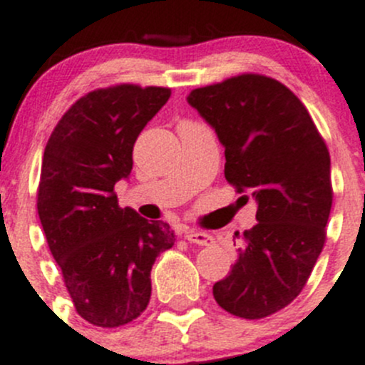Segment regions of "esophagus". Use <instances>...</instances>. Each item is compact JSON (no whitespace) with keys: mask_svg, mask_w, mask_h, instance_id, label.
Wrapping results in <instances>:
<instances>
[{"mask_svg":"<svg viewBox=\"0 0 365 365\" xmlns=\"http://www.w3.org/2000/svg\"><path fill=\"white\" fill-rule=\"evenodd\" d=\"M185 239L189 240V242L200 244V246H212V244H214V237H212L210 233L196 232V230H189V232L185 233Z\"/></svg>","mask_w":365,"mask_h":365,"instance_id":"obj_1","label":"esophagus"}]
</instances>
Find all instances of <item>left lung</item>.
Segmentation results:
<instances>
[{"mask_svg":"<svg viewBox=\"0 0 365 365\" xmlns=\"http://www.w3.org/2000/svg\"><path fill=\"white\" fill-rule=\"evenodd\" d=\"M187 101L225 148V178L257 201L258 222L233 237L237 260L214 298L237 317H267L302 292L323 251L330 153L305 105L272 78L240 74Z\"/></svg>","mask_w":365,"mask_h":365,"instance_id":"obj_1","label":"left lung"}]
</instances>
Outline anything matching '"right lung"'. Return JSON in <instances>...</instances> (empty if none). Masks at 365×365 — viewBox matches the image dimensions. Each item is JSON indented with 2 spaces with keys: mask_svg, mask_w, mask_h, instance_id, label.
Listing matches in <instances>:
<instances>
[{
  "mask_svg": "<svg viewBox=\"0 0 365 365\" xmlns=\"http://www.w3.org/2000/svg\"><path fill=\"white\" fill-rule=\"evenodd\" d=\"M171 88L115 85L80 98L53 130L42 158L37 210L76 312L101 328L137 319L151 267L175 244L164 221L121 208L114 185L133 168V144Z\"/></svg>",
  "mask_w": 365,
  "mask_h": 365,
  "instance_id": "obj_1",
  "label": "right lung"
}]
</instances>
